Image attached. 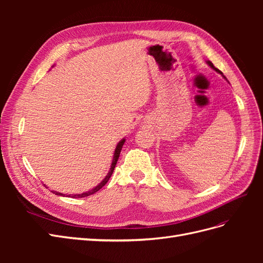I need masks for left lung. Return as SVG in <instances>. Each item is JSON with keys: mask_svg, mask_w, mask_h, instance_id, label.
<instances>
[{"mask_svg": "<svg viewBox=\"0 0 263 263\" xmlns=\"http://www.w3.org/2000/svg\"><path fill=\"white\" fill-rule=\"evenodd\" d=\"M206 62H208V65H209V66H210L211 68H213V69H214L215 71H216V72H218V73L222 74V72H221V71H219V70H218L217 68H215V67H214V65H213V63H212L211 61H206ZM222 77H224V76H222ZM224 78H225V77H224ZM225 79H226V78H225Z\"/></svg>", "mask_w": 263, "mask_h": 263, "instance_id": "1", "label": "left lung"}]
</instances>
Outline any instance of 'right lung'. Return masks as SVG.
I'll return each mask as SVG.
<instances>
[{
	"label": "right lung",
	"mask_w": 263,
	"mask_h": 263,
	"mask_svg": "<svg viewBox=\"0 0 263 263\" xmlns=\"http://www.w3.org/2000/svg\"><path fill=\"white\" fill-rule=\"evenodd\" d=\"M124 142H125V138H123V139L117 144V146H116V148H115V151H114V157H113V160H112V164H110L109 171H108V173H107V176L104 178V180H103L98 186H95L94 189H92V190H90V191H87V192H85V193H82V194H73V195H72V194H69V197L71 196V197L74 198V197H85V196H89V195L94 194L95 192H98L99 190H101L103 186H104V185L106 184V183H107V181L109 180L110 176H112V174H113L114 168H115V165H116V163H117L118 157H119V154H121V150H122V148H123ZM51 192H52L53 194H55V195L65 196V194L59 193V192H55V191H51Z\"/></svg>",
	"instance_id": "add662e5"
}]
</instances>
